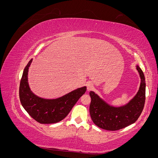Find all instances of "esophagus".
Wrapping results in <instances>:
<instances>
[{
  "label": "esophagus",
  "mask_w": 158,
  "mask_h": 158,
  "mask_svg": "<svg viewBox=\"0 0 158 158\" xmlns=\"http://www.w3.org/2000/svg\"><path fill=\"white\" fill-rule=\"evenodd\" d=\"M94 88V85L92 83L89 82V83L87 84V89H88V91L92 90Z\"/></svg>",
  "instance_id": "esophagus-1"
}]
</instances>
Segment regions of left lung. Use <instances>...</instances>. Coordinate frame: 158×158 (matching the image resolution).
<instances>
[{
	"label": "left lung",
	"mask_w": 158,
	"mask_h": 158,
	"mask_svg": "<svg viewBox=\"0 0 158 158\" xmlns=\"http://www.w3.org/2000/svg\"><path fill=\"white\" fill-rule=\"evenodd\" d=\"M141 83L139 90L131 101L126 106L114 107L103 102L97 94L90 92L91 103L89 113L94 123L107 131H118L135 123L139 118L144 107L146 99V82L144 74L138 66Z\"/></svg>",
	"instance_id": "8db88e82"
}]
</instances>
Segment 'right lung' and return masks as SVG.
<instances>
[{"label": "right lung", "mask_w": 158, "mask_h": 158, "mask_svg": "<svg viewBox=\"0 0 158 158\" xmlns=\"http://www.w3.org/2000/svg\"><path fill=\"white\" fill-rule=\"evenodd\" d=\"M31 61L32 59L26 66L20 81L19 96L21 104L37 122L41 124L58 123L68 115L87 88H78L56 99H45L37 97L31 92L27 82L28 69Z\"/></svg>", "instance_id": "right-lung-1"}]
</instances>
